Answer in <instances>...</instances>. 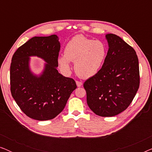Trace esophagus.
<instances>
[{"label":"esophagus","mask_w":152,"mask_h":152,"mask_svg":"<svg viewBox=\"0 0 152 152\" xmlns=\"http://www.w3.org/2000/svg\"><path fill=\"white\" fill-rule=\"evenodd\" d=\"M76 84H77V86L78 87H80L82 86V82H80V81H76Z\"/></svg>","instance_id":"1"}]
</instances>
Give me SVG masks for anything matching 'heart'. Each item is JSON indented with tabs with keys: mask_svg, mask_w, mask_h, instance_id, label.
Returning a JSON list of instances; mask_svg holds the SVG:
<instances>
[{
	"mask_svg": "<svg viewBox=\"0 0 152 152\" xmlns=\"http://www.w3.org/2000/svg\"><path fill=\"white\" fill-rule=\"evenodd\" d=\"M106 55L107 47L102 41L78 34L66 43L64 55L59 57L58 62L68 72L70 69V61H73L76 73L82 78H90L100 70Z\"/></svg>",
	"mask_w": 152,
	"mask_h": 152,
	"instance_id": "heart-1",
	"label": "heart"
}]
</instances>
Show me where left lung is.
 <instances>
[{"label":"left lung","instance_id":"8db88e82","mask_svg":"<svg viewBox=\"0 0 152 152\" xmlns=\"http://www.w3.org/2000/svg\"><path fill=\"white\" fill-rule=\"evenodd\" d=\"M109 50L102 67L84 83L88 107L97 115L112 117L127 109L140 86L138 56L114 34H107Z\"/></svg>","mask_w":152,"mask_h":152}]
</instances>
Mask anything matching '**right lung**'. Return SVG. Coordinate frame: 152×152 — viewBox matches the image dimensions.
Listing matches in <instances>:
<instances>
[{
  "mask_svg": "<svg viewBox=\"0 0 152 152\" xmlns=\"http://www.w3.org/2000/svg\"><path fill=\"white\" fill-rule=\"evenodd\" d=\"M60 43L57 35L34 37L14 53L10 66V91L21 111L34 120L55 118L65 107L77 88L72 78L59 73L58 57ZM37 56L47 62L41 76L33 75L28 58Z\"/></svg>",
  "mask_w": 152,
  "mask_h": 152,
  "instance_id": "right-lung-1",
  "label": "right lung"
}]
</instances>
